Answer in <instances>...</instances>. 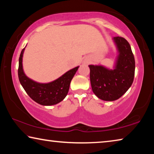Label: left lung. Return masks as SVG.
<instances>
[{"label": "left lung", "instance_id": "1", "mask_svg": "<svg viewBox=\"0 0 154 154\" xmlns=\"http://www.w3.org/2000/svg\"><path fill=\"white\" fill-rule=\"evenodd\" d=\"M113 40L118 49L113 69L102 65H89L90 82L93 92L98 98L113 101L123 96L132 84L135 61L129 43L121 36Z\"/></svg>", "mask_w": 154, "mask_h": 154}]
</instances>
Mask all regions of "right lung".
<instances>
[{
  "mask_svg": "<svg viewBox=\"0 0 154 154\" xmlns=\"http://www.w3.org/2000/svg\"><path fill=\"white\" fill-rule=\"evenodd\" d=\"M24 49L25 48L20 56L18 77L26 92L34 101L44 106L56 105L63 100L69 92L71 80L79 66L71 69L51 82L38 83L28 78L23 70L22 58Z\"/></svg>",
  "mask_w": 154,
  "mask_h": 154,
  "instance_id": "add662e5",
  "label": "right lung"
}]
</instances>
